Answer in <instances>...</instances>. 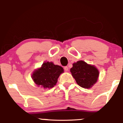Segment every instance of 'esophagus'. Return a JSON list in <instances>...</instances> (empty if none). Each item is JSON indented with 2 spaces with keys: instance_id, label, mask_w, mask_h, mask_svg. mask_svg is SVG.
Segmentation results:
<instances>
[{
  "instance_id": "esophagus-1",
  "label": "esophagus",
  "mask_w": 123,
  "mask_h": 123,
  "mask_svg": "<svg viewBox=\"0 0 123 123\" xmlns=\"http://www.w3.org/2000/svg\"><path fill=\"white\" fill-rule=\"evenodd\" d=\"M64 70H65V71H66V72L68 71V70H69L68 67V66H65V67H64Z\"/></svg>"
}]
</instances>
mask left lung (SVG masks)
<instances>
[{
    "mask_svg": "<svg viewBox=\"0 0 123 123\" xmlns=\"http://www.w3.org/2000/svg\"><path fill=\"white\" fill-rule=\"evenodd\" d=\"M70 71L77 84L84 88H91L97 83L99 75V72L95 66L83 61L73 63Z\"/></svg>",
    "mask_w": 123,
    "mask_h": 123,
    "instance_id": "1",
    "label": "left lung"
}]
</instances>
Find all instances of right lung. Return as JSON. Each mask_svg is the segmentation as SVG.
<instances>
[{"instance_id":"add662e5","label":"right lung","mask_w":123,"mask_h":123,"mask_svg":"<svg viewBox=\"0 0 123 123\" xmlns=\"http://www.w3.org/2000/svg\"><path fill=\"white\" fill-rule=\"evenodd\" d=\"M63 73L61 66L54 65L52 62H44L42 66L35 69L32 74V79L38 87L51 88L55 86L60 74Z\"/></svg>"}]
</instances>
